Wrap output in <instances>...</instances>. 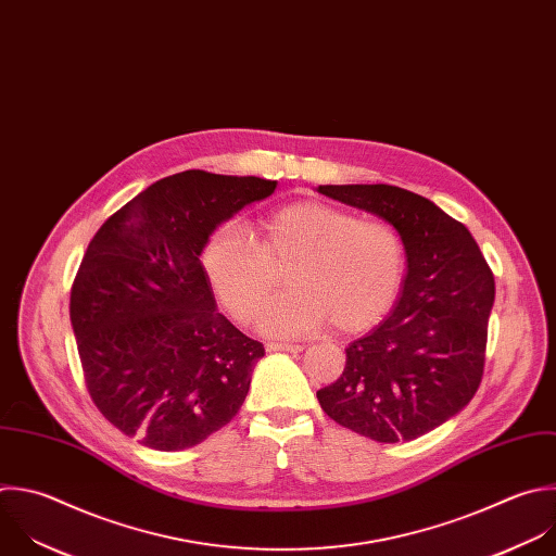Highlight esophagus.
Returning a JSON list of instances; mask_svg holds the SVG:
<instances>
[{"instance_id":"esophagus-1","label":"esophagus","mask_w":556,"mask_h":556,"mask_svg":"<svg viewBox=\"0 0 556 556\" xmlns=\"http://www.w3.org/2000/svg\"><path fill=\"white\" fill-rule=\"evenodd\" d=\"M268 351H288V353H299V351H303V344H292V342H268Z\"/></svg>"}]
</instances>
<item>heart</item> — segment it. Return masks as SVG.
Returning <instances> with one entry per match:
<instances>
[{
    "label": "heart",
    "mask_w": 556,
    "mask_h": 556,
    "mask_svg": "<svg viewBox=\"0 0 556 556\" xmlns=\"http://www.w3.org/2000/svg\"><path fill=\"white\" fill-rule=\"evenodd\" d=\"M257 244L242 225H225L207 240L201 262L205 279L238 320L251 323L286 270L290 290L260 314V329L292 338L327 323L338 333L374 327L393 307L406 251L400 233L384 220L320 203L296 201L260 223Z\"/></svg>",
    "instance_id": "heart-1"
}]
</instances>
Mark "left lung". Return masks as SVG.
<instances>
[{"label": "left lung", "mask_w": 556, "mask_h": 556, "mask_svg": "<svg viewBox=\"0 0 556 556\" xmlns=\"http://www.w3.org/2000/svg\"><path fill=\"white\" fill-rule=\"evenodd\" d=\"M318 192L395 227L406 251L400 296L353 340L342 376L316 393L338 426L378 443L413 441L476 395L495 299L493 273L469 229L395 185H318Z\"/></svg>", "instance_id": "1"}]
</instances>
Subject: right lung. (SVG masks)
Masks as SVG:
<instances>
[{"label":"right lung","mask_w":556,"mask_h":556,"mask_svg":"<svg viewBox=\"0 0 556 556\" xmlns=\"http://www.w3.org/2000/svg\"><path fill=\"white\" fill-rule=\"evenodd\" d=\"M275 188L185 169L117 210L87 247L70 299L87 391L150 450L199 445L247 400L264 344L218 312L201 253L220 223Z\"/></svg>","instance_id":"right-lung-1"}]
</instances>
